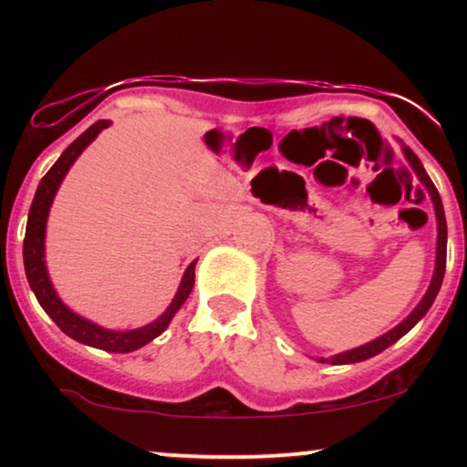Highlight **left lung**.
Returning <instances> with one entry per match:
<instances>
[{
    "mask_svg": "<svg viewBox=\"0 0 467 467\" xmlns=\"http://www.w3.org/2000/svg\"><path fill=\"white\" fill-rule=\"evenodd\" d=\"M404 153L406 158H409V162L412 169H415L417 178L423 182V186H426L428 192H431L432 197V203H435V213H437V228H439V237H437V264H435V275H432V281H431V287H428L426 296L421 298V303L417 305L415 309H412L410 316L406 320H401V323L395 327V329H390L389 334L379 336L378 340L368 342V345H362L358 347V349H351V351H345V353H337V356L329 358L331 364H353V362H362V360H368V358L378 356V353H382L384 349H389L393 342H398L401 336L409 334V331L415 327L420 320L426 316L428 309H431V305L435 303L437 294H439V287H441V281H443V272H446V239H448V228H446V215H443V203H441V197H439V192L435 189V184H432V180L428 178V173L423 171V166L420 162V158H417L415 153L410 151L409 147H404ZM320 362H325L323 358H320Z\"/></svg>",
    "mask_w": 467,
    "mask_h": 467,
    "instance_id": "left-lung-1",
    "label": "left lung"
}]
</instances>
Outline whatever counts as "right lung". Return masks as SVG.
I'll use <instances>...</instances> for the list:
<instances>
[{
	"label": "right lung",
	"instance_id": "obj_1",
	"mask_svg": "<svg viewBox=\"0 0 467 467\" xmlns=\"http://www.w3.org/2000/svg\"><path fill=\"white\" fill-rule=\"evenodd\" d=\"M109 127V120H99L89 127L88 131H83L74 140L66 151L61 153V158L57 160L55 166L44 175V180L39 182V189L35 192V200H32L30 213H28V226H26V239H24V267L26 276H28V283L35 292L36 301H39L41 307L46 309V314L55 320L58 329L63 334H67L74 340L83 342V345L96 347V349L103 351H114V353H130L140 349V347L151 342L153 337H158L162 331L169 327L171 318H173L175 312L184 305L186 298H189L192 283H195V264L192 261L189 270L184 272V278H182L178 294H175L173 303L169 305V309L160 316L158 320L147 327H140V329L133 331H109L103 329V327L89 323V320L80 318L74 312H69L66 305L61 303V298L57 296L55 287H52L50 278H47L46 261H44V237H46V222L47 213H50V203L55 200L58 184H61L69 166L74 164V160L83 153V149L88 147L89 142L99 136L100 131Z\"/></svg>",
	"mask_w": 467,
	"mask_h": 467
}]
</instances>
